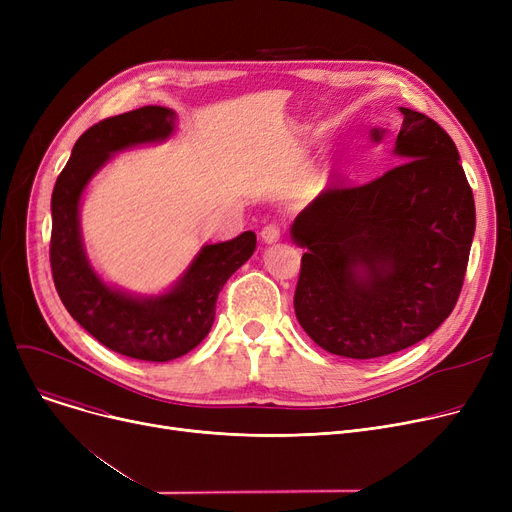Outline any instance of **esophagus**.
Returning <instances> with one entry per match:
<instances>
[{
    "label": "esophagus",
    "mask_w": 512,
    "mask_h": 512,
    "mask_svg": "<svg viewBox=\"0 0 512 512\" xmlns=\"http://www.w3.org/2000/svg\"><path fill=\"white\" fill-rule=\"evenodd\" d=\"M261 238H263V242H267V245H272V242H278L280 240V228L276 224H267L261 230Z\"/></svg>",
    "instance_id": "esophagus-1"
}]
</instances>
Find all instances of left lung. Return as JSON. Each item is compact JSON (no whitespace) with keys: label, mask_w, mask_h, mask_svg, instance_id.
Here are the masks:
<instances>
[{"label":"left lung","mask_w":512,"mask_h":512,"mask_svg":"<svg viewBox=\"0 0 512 512\" xmlns=\"http://www.w3.org/2000/svg\"><path fill=\"white\" fill-rule=\"evenodd\" d=\"M402 164L357 186L334 184L292 222L303 247L294 313L309 338L346 359H378L442 326L463 288L475 201L448 132L409 107ZM386 128H373L380 143Z\"/></svg>","instance_id":"left-lung-1"}]
</instances>
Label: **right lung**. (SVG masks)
<instances>
[{
  "mask_svg": "<svg viewBox=\"0 0 512 512\" xmlns=\"http://www.w3.org/2000/svg\"><path fill=\"white\" fill-rule=\"evenodd\" d=\"M174 130V110L161 105H145L101 120L74 143L51 195L49 261L64 307L110 351L153 363L186 355L209 334L220 290L257 245L251 230L218 245H205L180 280L157 297H134L95 274L78 220L80 197L89 180L114 153L161 143Z\"/></svg>",
  "mask_w": 512,
  "mask_h": 512,
  "instance_id": "right-lung-1",
  "label": "right lung"
}]
</instances>
